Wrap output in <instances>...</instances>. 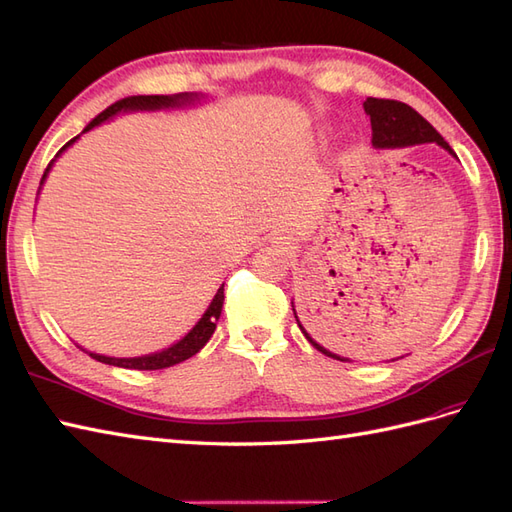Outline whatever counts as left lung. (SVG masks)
Wrapping results in <instances>:
<instances>
[{"instance_id":"8db88e82","label":"left lung","mask_w":512,"mask_h":512,"mask_svg":"<svg viewBox=\"0 0 512 512\" xmlns=\"http://www.w3.org/2000/svg\"><path fill=\"white\" fill-rule=\"evenodd\" d=\"M364 113L371 118V128H373V148L377 150H403V148H412V145H422V143H437L440 148H444L450 156H455V150L444 141V137L437 133V130L422 118L418 111H414L410 105L399 100H384V98H367L364 100ZM291 311H294V317L298 321V328L302 330V334L306 337L317 352L326 354L334 360L341 362H352V358L347 356H339L330 352L328 347H324L321 343H326L324 339L319 337L315 332V328L306 321V326L300 321L296 306L291 302ZM328 345V343H326ZM364 358V356H358ZM397 360V358H394Z\"/></svg>"}]
</instances>
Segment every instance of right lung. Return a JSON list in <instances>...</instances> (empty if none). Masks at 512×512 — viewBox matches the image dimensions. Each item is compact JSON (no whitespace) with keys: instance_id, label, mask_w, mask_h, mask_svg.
<instances>
[{"instance_id":"1","label":"right lung","mask_w":512,"mask_h":512,"mask_svg":"<svg viewBox=\"0 0 512 512\" xmlns=\"http://www.w3.org/2000/svg\"><path fill=\"white\" fill-rule=\"evenodd\" d=\"M201 100H206V94H197V92H182V94H171V96H128L122 98L118 102H113L111 107H107L102 113H98L96 118L83 128V133L87 130H92L100 124L111 122L113 118H118L122 113H137V111H171V109H186V107H195L201 105ZM81 133V135H83ZM81 135H77L75 139H70L64 148L55 154V158L49 163L45 175H42L40 180V188H38V195L42 191V186H45L47 178H49V171L53 169L55 160L60 158L72 143H75ZM225 283L216 289V294L212 298V302L208 304V309L203 311V315L199 317L197 324L188 330L180 341L171 343L165 349H158V352L152 354H145V356H133V358H115V356H105V354H94V352H87L85 347H81L85 354H90L94 360L98 362H105V364H113V367H122V369H135V371H156V369H167L173 367V364H180L184 360H188L191 356L199 354L203 345L210 341V337L216 330L218 324V317H221L223 311V300H225V291H223Z\"/></svg>"}]
</instances>
